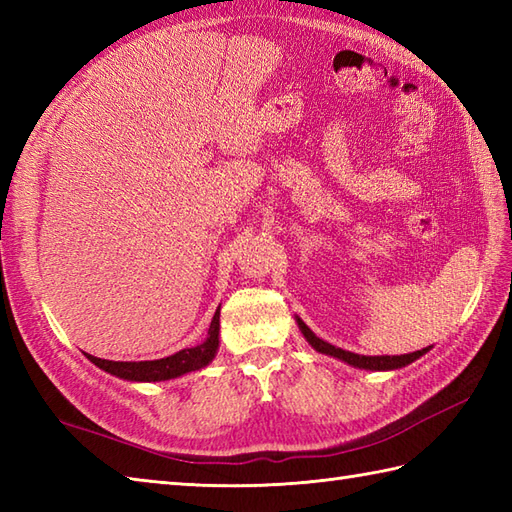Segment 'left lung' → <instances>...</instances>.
Wrapping results in <instances>:
<instances>
[{"instance_id":"left-lung-1","label":"left lung","mask_w":512,"mask_h":512,"mask_svg":"<svg viewBox=\"0 0 512 512\" xmlns=\"http://www.w3.org/2000/svg\"><path fill=\"white\" fill-rule=\"evenodd\" d=\"M297 319V325L301 334L306 336V341L317 350L319 354H328V356H334L339 358V361L352 365V367H358V369H369V372H389V369H400V367H407L411 365L413 361H418V358L422 354H427L431 350L429 347H422V350L418 352H409V354H400V356H363V354H354V352H347V350H341V347H336L328 341L319 339L317 334H314L306 323H303L299 317Z\"/></svg>"}]
</instances>
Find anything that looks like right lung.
Listing matches in <instances>:
<instances>
[{"mask_svg": "<svg viewBox=\"0 0 512 512\" xmlns=\"http://www.w3.org/2000/svg\"><path fill=\"white\" fill-rule=\"evenodd\" d=\"M217 347H220V308L215 310L209 334L200 345L184 347L171 356L156 358V361H105V358H96L92 354L85 356L103 372L116 378L132 380V383H160V380H171L206 367L215 358Z\"/></svg>", "mask_w": 512, "mask_h": 512, "instance_id": "add662e5", "label": "right lung"}]
</instances>
